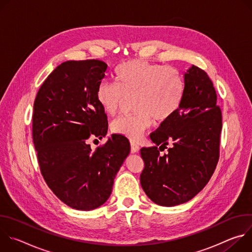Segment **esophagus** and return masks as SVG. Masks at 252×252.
Instances as JSON below:
<instances>
[{
  "label": "esophagus",
  "mask_w": 252,
  "mask_h": 252,
  "mask_svg": "<svg viewBox=\"0 0 252 252\" xmlns=\"http://www.w3.org/2000/svg\"><path fill=\"white\" fill-rule=\"evenodd\" d=\"M138 151H139V147H138L137 143L134 140H130V152L135 154Z\"/></svg>",
  "instance_id": "obj_1"
}]
</instances>
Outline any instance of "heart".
Wrapping results in <instances>:
<instances>
[{"instance_id": "b5f03b06", "label": "heart", "mask_w": 252, "mask_h": 252, "mask_svg": "<svg viewBox=\"0 0 252 252\" xmlns=\"http://www.w3.org/2000/svg\"><path fill=\"white\" fill-rule=\"evenodd\" d=\"M115 83L102 81L95 91V98L102 112L115 115L125 97L133 95V114L122 116L111 124L114 133L130 139L140 138L153 122L163 123L179 109L185 94V80L181 71L146 61L131 60L115 70Z\"/></svg>"}]
</instances>
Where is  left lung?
Returning <instances> with one entry per match:
<instances>
[{
    "mask_svg": "<svg viewBox=\"0 0 252 252\" xmlns=\"http://www.w3.org/2000/svg\"><path fill=\"white\" fill-rule=\"evenodd\" d=\"M185 84L177 112L150 135L156 146L140 150L145 162L141 188L162 206L193 198L207 185L220 159L222 116L213 84L196 65L185 74ZM167 145L168 154L161 156L159 152Z\"/></svg>",
    "mask_w": 252,
    "mask_h": 252,
    "instance_id": "obj_1",
    "label": "left lung"
}]
</instances>
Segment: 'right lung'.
I'll list each match as a JSON object with an SVG mask.
<instances>
[{
    "mask_svg": "<svg viewBox=\"0 0 252 252\" xmlns=\"http://www.w3.org/2000/svg\"><path fill=\"white\" fill-rule=\"evenodd\" d=\"M106 67L98 60L64 62L49 75L33 102L32 141L41 173L52 191L78 210L107 200L130 152L129 141L120 134L91 149V138L107 132L106 115L95 98Z\"/></svg>",
    "mask_w": 252,
    "mask_h": 252,
    "instance_id": "right-lung-1",
    "label": "right lung"
}]
</instances>
